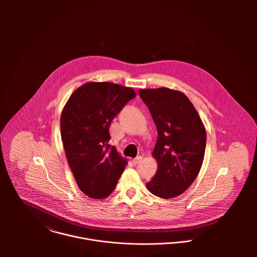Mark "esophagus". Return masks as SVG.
I'll return each mask as SVG.
<instances>
[{
	"label": "esophagus",
	"mask_w": 257,
	"mask_h": 257,
	"mask_svg": "<svg viewBox=\"0 0 257 257\" xmlns=\"http://www.w3.org/2000/svg\"><path fill=\"white\" fill-rule=\"evenodd\" d=\"M143 158H144V157H143V156H141V155H140V156H138V157H136V158H135V159H134V160H133V162H134V163H135V164H139V163H140V162H141V161H142V160H143Z\"/></svg>",
	"instance_id": "34e87169"
}]
</instances>
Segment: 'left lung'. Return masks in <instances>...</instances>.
Here are the masks:
<instances>
[{"instance_id":"1","label":"left lung","mask_w":257,"mask_h":257,"mask_svg":"<svg viewBox=\"0 0 257 257\" xmlns=\"http://www.w3.org/2000/svg\"><path fill=\"white\" fill-rule=\"evenodd\" d=\"M139 93L158 135L152 152L158 168L147 189L162 199L177 197L195 181L202 167L207 142L205 126L182 92L158 88L141 89Z\"/></svg>"}]
</instances>
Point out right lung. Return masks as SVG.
I'll return each instance as SVG.
<instances>
[{"mask_svg":"<svg viewBox=\"0 0 257 257\" xmlns=\"http://www.w3.org/2000/svg\"><path fill=\"white\" fill-rule=\"evenodd\" d=\"M136 97L133 88L89 82L74 91L62 110L60 130L66 158L78 187L90 198L108 197L127 164L109 144V128Z\"/></svg>","mask_w":257,"mask_h":257,"instance_id":"obj_1","label":"right lung"}]
</instances>
